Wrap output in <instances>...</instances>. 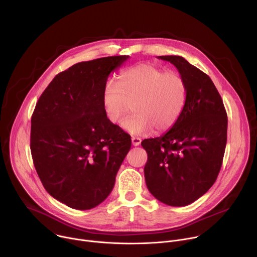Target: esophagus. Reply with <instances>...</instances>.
Listing matches in <instances>:
<instances>
[{"instance_id":"esophagus-1","label":"esophagus","mask_w":257,"mask_h":257,"mask_svg":"<svg viewBox=\"0 0 257 257\" xmlns=\"http://www.w3.org/2000/svg\"><path fill=\"white\" fill-rule=\"evenodd\" d=\"M131 140H132V144L134 146H138L141 143V139L139 137H132Z\"/></svg>"}]
</instances>
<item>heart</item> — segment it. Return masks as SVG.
<instances>
[{
    "label": "heart",
    "instance_id": "1",
    "mask_svg": "<svg viewBox=\"0 0 257 257\" xmlns=\"http://www.w3.org/2000/svg\"><path fill=\"white\" fill-rule=\"evenodd\" d=\"M135 135H148L156 130L172 128L184 112L187 84L178 72L165 71L151 64H140L121 72L118 83L108 81L102 91L101 105L105 117Z\"/></svg>",
    "mask_w": 257,
    "mask_h": 257
}]
</instances>
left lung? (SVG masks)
Here are the masks:
<instances>
[{
  "label": "left lung",
  "instance_id": "8db88e82",
  "mask_svg": "<svg viewBox=\"0 0 257 257\" xmlns=\"http://www.w3.org/2000/svg\"><path fill=\"white\" fill-rule=\"evenodd\" d=\"M187 84V102L164 135L144 139V177L150 192L171 206H185L213 185L227 144L228 117L223 99L204 72L180 56H160Z\"/></svg>",
  "mask_w": 257,
  "mask_h": 257
}]
</instances>
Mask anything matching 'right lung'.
<instances>
[{"label":"right lung","mask_w":257,"mask_h":257,"mask_svg":"<svg viewBox=\"0 0 257 257\" xmlns=\"http://www.w3.org/2000/svg\"><path fill=\"white\" fill-rule=\"evenodd\" d=\"M129 56L77 63L59 73L31 117L30 151L51 196L75 209L101 203L131 148V138L109 122L101 95L111 72Z\"/></svg>","instance_id":"1"}]
</instances>
